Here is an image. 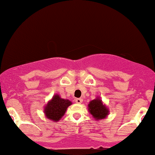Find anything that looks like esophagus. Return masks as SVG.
Wrapping results in <instances>:
<instances>
[{
    "label": "esophagus",
    "instance_id": "34e87169",
    "mask_svg": "<svg viewBox=\"0 0 155 155\" xmlns=\"http://www.w3.org/2000/svg\"><path fill=\"white\" fill-rule=\"evenodd\" d=\"M83 100L81 98H76L75 100V102L77 103V104H81L82 103Z\"/></svg>",
    "mask_w": 155,
    "mask_h": 155
}]
</instances>
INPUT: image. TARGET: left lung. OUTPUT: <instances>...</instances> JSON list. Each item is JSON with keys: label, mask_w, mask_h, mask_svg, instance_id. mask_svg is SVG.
Returning a JSON list of instances; mask_svg holds the SVG:
<instances>
[{"label": "left lung", "mask_w": 155, "mask_h": 155, "mask_svg": "<svg viewBox=\"0 0 155 155\" xmlns=\"http://www.w3.org/2000/svg\"><path fill=\"white\" fill-rule=\"evenodd\" d=\"M88 110L95 120H101L106 118L109 113L108 108L103 104L102 101L98 97H96L95 100L90 101L88 104Z\"/></svg>", "instance_id": "8db88e82"}]
</instances>
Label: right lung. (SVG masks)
<instances>
[{
    "label": "right lung",
    "mask_w": 155,
    "mask_h": 155,
    "mask_svg": "<svg viewBox=\"0 0 155 155\" xmlns=\"http://www.w3.org/2000/svg\"><path fill=\"white\" fill-rule=\"evenodd\" d=\"M72 104L69 100L61 98L60 95H54L44 107V114L49 120L59 121L65 114L68 107Z\"/></svg>",
    "instance_id": "add662e5"
}]
</instances>
